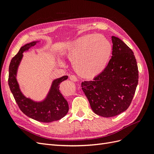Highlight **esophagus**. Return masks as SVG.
Wrapping results in <instances>:
<instances>
[{
  "instance_id": "obj_1",
  "label": "esophagus",
  "mask_w": 154,
  "mask_h": 154,
  "mask_svg": "<svg viewBox=\"0 0 154 154\" xmlns=\"http://www.w3.org/2000/svg\"><path fill=\"white\" fill-rule=\"evenodd\" d=\"M69 79L71 80V81H73V82H77L78 81V79L76 78V76L74 75H71L69 76Z\"/></svg>"
}]
</instances>
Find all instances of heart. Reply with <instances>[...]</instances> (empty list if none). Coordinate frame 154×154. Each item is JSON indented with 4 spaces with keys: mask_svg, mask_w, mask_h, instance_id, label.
<instances>
[{
    "mask_svg": "<svg viewBox=\"0 0 154 154\" xmlns=\"http://www.w3.org/2000/svg\"><path fill=\"white\" fill-rule=\"evenodd\" d=\"M112 45L103 35H87L70 45L66 53L80 76L93 78L103 72L109 63Z\"/></svg>",
    "mask_w": 154,
    "mask_h": 154,
    "instance_id": "b5f03b06",
    "label": "heart"
}]
</instances>
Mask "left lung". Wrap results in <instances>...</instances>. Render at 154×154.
<instances>
[{"label": "left lung", "mask_w": 154, "mask_h": 154, "mask_svg": "<svg viewBox=\"0 0 154 154\" xmlns=\"http://www.w3.org/2000/svg\"><path fill=\"white\" fill-rule=\"evenodd\" d=\"M112 56L104 71L82 88L93 112L102 117L117 116L131 103L138 83V67L133 51L118 37L112 36Z\"/></svg>", "instance_id": "left-lung-1"}]
</instances>
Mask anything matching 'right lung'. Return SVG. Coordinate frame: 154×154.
<instances>
[{"instance_id": "1", "label": "right lung", "mask_w": 154, "mask_h": 154, "mask_svg": "<svg viewBox=\"0 0 154 154\" xmlns=\"http://www.w3.org/2000/svg\"><path fill=\"white\" fill-rule=\"evenodd\" d=\"M38 41L26 44L20 49L11 60L9 67L8 84L18 106L23 113L28 117L43 123H50L63 118L69 111L67 100L60 91V85L66 80L67 76L55 79L52 82L45 98L41 101H35L26 97L17 80L18 68L23 57V53L33 47Z\"/></svg>"}]
</instances>
